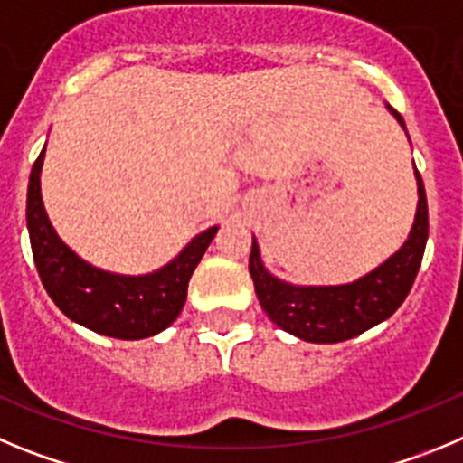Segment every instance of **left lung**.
Listing matches in <instances>:
<instances>
[{"label":"left lung","mask_w":463,"mask_h":463,"mask_svg":"<svg viewBox=\"0 0 463 463\" xmlns=\"http://www.w3.org/2000/svg\"><path fill=\"white\" fill-rule=\"evenodd\" d=\"M387 110L392 112L406 131L402 115L392 106H387ZM415 180H418V212H415L408 240L383 265L353 283L293 286V283L281 281L265 269L260 260V249L253 237L249 272L256 286L258 302L262 311L272 318V323L311 344H336V341L353 339L390 318L413 288L424 247H427V194H424L418 168H415Z\"/></svg>","instance_id":"left-lung-1"}]
</instances>
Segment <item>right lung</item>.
<instances>
[{"label": "right lung", "mask_w": 463, "mask_h": 463, "mask_svg": "<svg viewBox=\"0 0 463 463\" xmlns=\"http://www.w3.org/2000/svg\"><path fill=\"white\" fill-rule=\"evenodd\" d=\"M43 152L34 161L27 186V231L43 288L73 323L115 339H147L165 330L186 302L195 265L219 228L195 235L168 265L152 274L127 277L99 269L57 237L41 198Z\"/></svg>", "instance_id": "right-lung-1"}]
</instances>
